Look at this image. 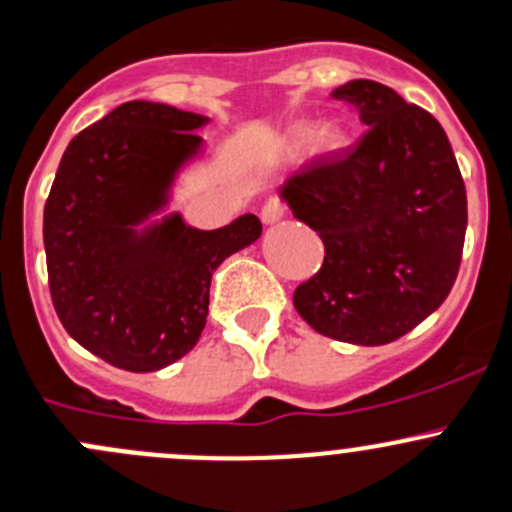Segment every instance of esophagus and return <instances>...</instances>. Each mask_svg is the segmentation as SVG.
<instances>
[{"mask_svg": "<svg viewBox=\"0 0 512 512\" xmlns=\"http://www.w3.org/2000/svg\"><path fill=\"white\" fill-rule=\"evenodd\" d=\"M283 216H286V206H283L278 199H268L266 204H263V209H261V221H263V224H266V226L278 224V221H283Z\"/></svg>", "mask_w": 512, "mask_h": 512, "instance_id": "34e87169", "label": "esophagus"}]
</instances>
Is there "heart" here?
<instances>
[{
  "label": "heart",
  "instance_id": "obj_1",
  "mask_svg": "<svg viewBox=\"0 0 512 512\" xmlns=\"http://www.w3.org/2000/svg\"><path fill=\"white\" fill-rule=\"evenodd\" d=\"M346 141V131L338 129V126L333 124H323L318 126V129H313L311 124H301L291 131V136H288L291 149H303V146H306L308 154L318 156V159L338 154V151L346 146Z\"/></svg>",
  "mask_w": 512,
  "mask_h": 512
}]
</instances>
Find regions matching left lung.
Here are the masks:
<instances>
[{
    "mask_svg": "<svg viewBox=\"0 0 512 512\" xmlns=\"http://www.w3.org/2000/svg\"><path fill=\"white\" fill-rule=\"evenodd\" d=\"M333 99L356 104L368 131L356 149L311 161L278 189L326 246L293 306L323 336L383 346L453 288L468 226L465 184L443 126L391 86L353 79Z\"/></svg>",
    "mask_w": 512,
    "mask_h": 512,
    "instance_id": "8db88e82",
    "label": "left lung"
}]
</instances>
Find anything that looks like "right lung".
Listing matches in <instances>:
<instances>
[{"mask_svg": "<svg viewBox=\"0 0 512 512\" xmlns=\"http://www.w3.org/2000/svg\"><path fill=\"white\" fill-rule=\"evenodd\" d=\"M209 116L126 101L69 141L44 206L49 291L69 336L101 361L151 373L184 358L209 316L216 268L261 236L244 214L204 231L169 211L204 156Z\"/></svg>", "mask_w": 512, "mask_h": 512, "instance_id": "right-lung-1", "label": "right lung"}]
</instances>
